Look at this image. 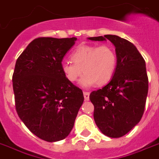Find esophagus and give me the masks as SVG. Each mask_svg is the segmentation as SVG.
Masks as SVG:
<instances>
[{
  "label": "esophagus",
  "instance_id": "obj_1",
  "mask_svg": "<svg viewBox=\"0 0 159 159\" xmlns=\"http://www.w3.org/2000/svg\"><path fill=\"white\" fill-rule=\"evenodd\" d=\"M84 100L85 101H88L89 99V92H84Z\"/></svg>",
  "mask_w": 159,
  "mask_h": 159
}]
</instances>
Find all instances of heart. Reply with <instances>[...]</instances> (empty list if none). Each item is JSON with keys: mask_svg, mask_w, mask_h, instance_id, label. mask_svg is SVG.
<instances>
[{"mask_svg": "<svg viewBox=\"0 0 159 159\" xmlns=\"http://www.w3.org/2000/svg\"><path fill=\"white\" fill-rule=\"evenodd\" d=\"M72 62L61 64V70L70 82H75L82 75L80 85L89 88L96 84L105 85L111 80L117 67V55L109 45H81L70 55Z\"/></svg>", "mask_w": 159, "mask_h": 159, "instance_id": "1", "label": "heart"}]
</instances>
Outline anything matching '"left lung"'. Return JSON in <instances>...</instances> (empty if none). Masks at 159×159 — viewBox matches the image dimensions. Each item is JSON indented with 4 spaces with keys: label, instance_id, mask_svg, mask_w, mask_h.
<instances>
[{
    "label": "left lung",
    "instance_id": "1",
    "mask_svg": "<svg viewBox=\"0 0 159 159\" xmlns=\"http://www.w3.org/2000/svg\"><path fill=\"white\" fill-rule=\"evenodd\" d=\"M109 40L115 46L117 67L108 84L91 92L93 119L104 135L120 138L139 124L144 112L148 91L145 60L135 45L114 35L88 38Z\"/></svg>",
    "mask_w": 159,
    "mask_h": 159
}]
</instances>
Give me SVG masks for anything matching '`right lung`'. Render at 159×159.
I'll use <instances>...</instances> for the list:
<instances>
[{
	"mask_svg": "<svg viewBox=\"0 0 159 159\" xmlns=\"http://www.w3.org/2000/svg\"><path fill=\"white\" fill-rule=\"evenodd\" d=\"M76 40L35 39L16 63L12 82L18 116L30 132L47 142L70 134L84 102L82 90L61 70L63 58Z\"/></svg>",
	"mask_w": 159,
	"mask_h": 159,
	"instance_id": "add662e5",
	"label": "right lung"
}]
</instances>
